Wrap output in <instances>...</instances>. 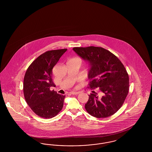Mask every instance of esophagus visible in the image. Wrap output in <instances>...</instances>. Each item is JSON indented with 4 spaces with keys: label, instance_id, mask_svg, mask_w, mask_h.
Wrapping results in <instances>:
<instances>
[{
    "label": "esophagus",
    "instance_id": "34e87169",
    "mask_svg": "<svg viewBox=\"0 0 152 152\" xmlns=\"http://www.w3.org/2000/svg\"><path fill=\"white\" fill-rule=\"evenodd\" d=\"M70 94H79L80 92H73V91H72V92H70Z\"/></svg>",
    "mask_w": 152,
    "mask_h": 152
}]
</instances>
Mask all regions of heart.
<instances>
[{"instance_id": "heart-1", "label": "heart", "mask_w": 152, "mask_h": 152, "mask_svg": "<svg viewBox=\"0 0 152 152\" xmlns=\"http://www.w3.org/2000/svg\"><path fill=\"white\" fill-rule=\"evenodd\" d=\"M72 59H76V60H79L80 61V63H81V60L79 58H72Z\"/></svg>"}]
</instances>
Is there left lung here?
I'll return each instance as SVG.
<instances>
[{
    "instance_id": "obj_1",
    "label": "left lung",
    "mask_w": 152,
    "mask_h": 152,
    "mask_svg": "<svg viewBox=\"0 0 152 152\" xmlns=\"http://www.w3.org/2000/svg\"><path fill=\"white\" fill-rule=\"evenodd\" d=\"M73 50L90 65L88 88L92 91L85 105L87 112L96 118L114 115L128 94L129 75L114 54L102 47H74ZM94 89H98L96 93Z\"/></svg>"
}]
</instances>
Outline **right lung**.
Wrapping results in <instances>:
<instances>
[{"label":"right lung","instance_id":"1","mask_svg":"<svg viewBox=\"0 0 152 152\" xmlns=\"http://www.w3.org/2000/svg\"><path fill=\"white\" fill-rule=\"evenodd\" d=\"M67 49L44 52L31 64L23 81V92L26 102L40 117L51 118L63 107L65 95L50 90L55 85L52 80V69Z\"/></svg>","mask_w":152,"mask_h":152}]
</instances>
